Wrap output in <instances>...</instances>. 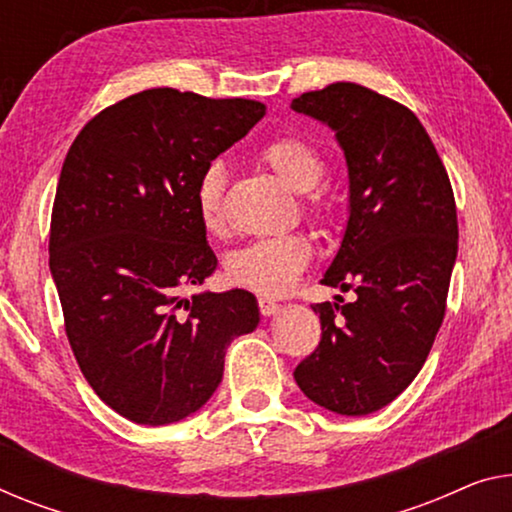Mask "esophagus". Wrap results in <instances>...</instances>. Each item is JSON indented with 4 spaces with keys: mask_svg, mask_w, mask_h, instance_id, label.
Here are the masks:
<instances>
[{
    "mask_svg": "<svg viewBox=\"0 0 512 512\" xmlns=\"http://www.w3.org/2000/svg\"><path fill=\"white\" fill-rule=\"evenodd\" d=\"M278 310H280V305H278L276 301H271V299H259V312H262L264 317L276 315Z\"/></svg>",
    "mask_w": 512,
    "mask_h": 512,
    "instance_id": "obj_1",
    "label": "esophagus"
}]
</instances>
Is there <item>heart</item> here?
<instances>
[{
  "mask_svg": "<svg viewBox=\"0 0 512 512\" xmlns=\"http://www.w3.org/2000/svg\"><path fill=\"white\" fill-rule=\"evenodd\" d=\"M257 158L271 167L278 177L296 193H310L324 177L322 154L308 140L296 135H282L266 142ZM225 167L211 163L202 172L195 188V209L207 232H220L225 225L223 209ZM312 243L305 234H285L276 239L255 241L250 246L234 250L227 257V278L234 285L264 296H280L294 287L296 278L308 266Z\"/></svg>",
  "mask_w": 512,
  "mask_h": 512,
  "instance_id": "heart-1",
  "label": "heart"
}]
</instances>
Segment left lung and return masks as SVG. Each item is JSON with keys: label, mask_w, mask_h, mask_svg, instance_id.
Listing matches in <instances>:
<instances>
[{"label": "left lung", "mask_w": 512, "mask_h": 512, "mask_svg": "<svg viewBox=\"0 0 512 512\" xmlns=\"http://www.w3.org/2000/svg\"><path fill=\"white\" fill-rule=\"evenodd\" d=\"M292 110L329 126L345 154L349 216L322 282L356 292L342 306L312 305L322 340L294 379L319 407L368 416L416 379L444 322L453 188L416 114L377 91L335 82L294 98Z\"/></svg>", "instance_id": "8db88e82"}]
</instances>
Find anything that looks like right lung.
Returning a JSON list of instances; mask_svg holds the SVG:
<instances>
[{"label": "right lung", "instance_id": "right-lung-1", "mask_svg": "<svg viewBox=\"0 0 512 512\" xmlns=\"http://www.w3.org/2000/svg\"><path fill=\"white\" fill-rule=\"evenodd\" d=\"M264 103L147 89L96 114L68 149L50 223V273L82 375L137 425L179 423L259 324L246 289L181 296L218 259L195 209L202 172Z\"/></svg>", "mask_w": 512, "mask_h": 512}]
</instances>
